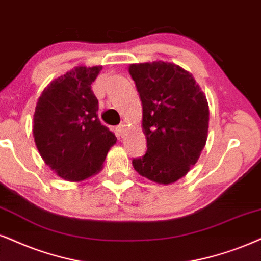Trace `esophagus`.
<instances>
[{
    "instance_id": "obj_1",
    "label": "esophagus",
    "mask_w": 261,
    "mask_h": 261,
    "mask_svg": "<svg viewBox=\"0 0 261 261\" xmlns=\"http://www.w3.org/2000/svg\"><path fill=\"white\" fill-rule=\"evenodd\" d=\"M125 131H126V125H125V124H120L119 126L117 127V133H118V136H119V137H124Z\"/></svg>"
}]
</instances>
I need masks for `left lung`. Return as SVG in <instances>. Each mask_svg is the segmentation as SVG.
Returning <instances> with one entry per match:
<instances>
[{"mask_svg":"<svg viewBox=\"0 0 261 261\" xmlns=\"http://www.w3.org/2000/svg\"><path fill=\"white\" fill-rule=\"evenodd\" d=\"M143 108L142 127L147 151L133 160L134 169L155 183L170 184L199 160L208 133L206 96L189 72L171 62L128 67Z\"/></svg>","mask_w":261,"mask_h":261,"instance_id":"1","label":"left lung"}]
</instances>
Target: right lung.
<instances>
[{
  "label": "right lung",
  "mask_w": 261,
  "mask_h": 261,
  "mask_svg": "<svg viewBox=\"0 0 261 261\" xmlns=\"http://www.w3.org/2000/svg\"><path fill=\"white\" fill-rule=\"evenodd\" d=\"M102 66L74 67L42 92L34 114V137L42 159L65 180L79 182L102 169L115 135L101 124L91 90Z\"/></svg>",
  "instance_id": "1"
}]
</instances>
